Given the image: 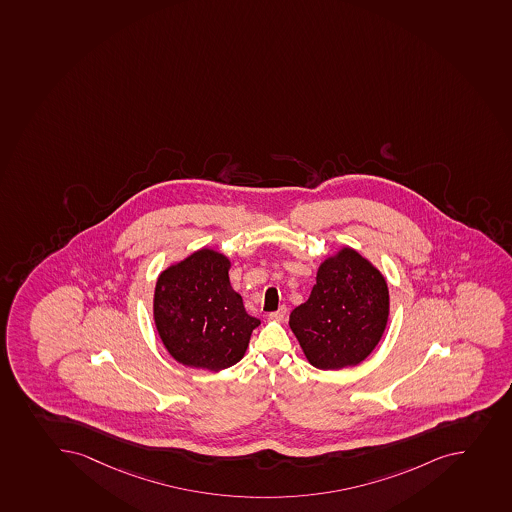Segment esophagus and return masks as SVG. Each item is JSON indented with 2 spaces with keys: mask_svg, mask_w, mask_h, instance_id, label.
<instances>
[{
  "mask_svg": "<svg viewBox=\"0 0 512 512\" xmlns=\"http://www.w3.org/2000/svg\"><path fill=\"white\" fill-rule=\"evenodd\" d=\"M287 316L286 307H281V309H277V311L269 312V319L273 320H284Z\"/></svg>",
  "mask_w": 512,
  "mask_h": 512,
  "instance_id": "esophagus-1",
  "label": "esophagus"
}]
</instances>
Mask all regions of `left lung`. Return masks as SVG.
<instances>
[{
  "label": "left lung",
  "instance_id": "1",
  "mask_svg": "<svg viewBox=\"0 0 512 512\" xmlns=\"http://www.w3.org/2000/svg\"><path fill=\"white\" fill-rule=\"evenodd\" d=\"M388 287L355 249L325 259L304 304L289 325L307 360L320 370L352 367L372 354L388 320Z\"/></svg>",
  "mask_w": 512,
  "mask_h": 512
}]
</instances>
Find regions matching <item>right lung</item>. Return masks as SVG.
I'll use <instances>...</instances> for the list:
<instances>
[{"label": "right lung", "mask_w": 512, "mask_h": 512, "mask_svg": "<svg viewBox=\"0 0 512 512\" xmlns=\"http://www.w3.org/2000/svg\"><path fill=\"white\" fill-rule=\"evenodd\" d=\"M230 266L223 254L200 249L158 277L153 317L177 362L218 372L243 359L261 322L249 316L231 287Z\"/></svg>", "instance_id": "add662e5"}]
</instances>
